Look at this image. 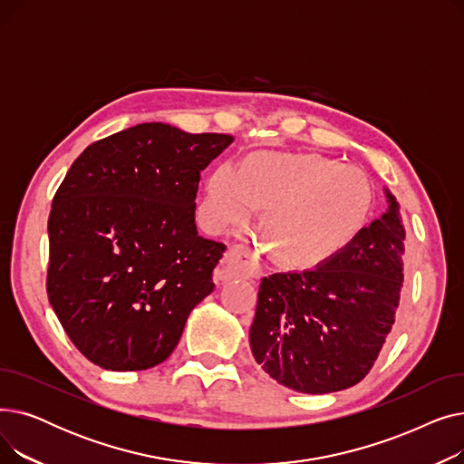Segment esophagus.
Listing matches in <instances>:
<instances>
[{"mask_svg":"<svg viewBox=\"0 0 464 464\" xmlns=\"http://www.w3.org/2000/svg\"><path fill=\"white\" fill-rule=\"evenodd\" d=\"M261 275H263V266L256 257V254L246 246L235 245L227 250L226 257L216 266L214 278L216 282H226L237 276L259 278Z\"/></svg>","mask_w":464,"mask_h":464,"instance_id":"obj_1","label":"esophagus"}]
</instances>
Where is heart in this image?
Segmentation results:
<instances>
[{
  "instance_id": "heart-1",
  "label": "heart",
  "mask_w": 464,
  "mask_h": 464,
  "mask_svg": "<svg viewBox=\"0 0 464 464\" xmlns=\"http://www.w3.org/2000/svg\"><path fill=\"white\" fill-rule=\"evenodd\" d=\"M371 188L359 169L315 154L256 152L240 169L219 163L207 180L201 216L212 229L250 222L280 261L315 266L344 250L369 212Z\"/></svg>"
}]
</instances>
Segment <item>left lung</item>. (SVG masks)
I'll list each match as a JSON object with an SVG mask.
<instances>
[{
  "instance_id": "8db88e82",
  "label": "left lung",
  "mask_w": 464,
  "mask_h": 464,
  "mask_svg": "<svg viewBox=\"0 0 464 464\" xmlns=\"http://www.w3.org/2000/svg\"><path fill=\"white\" fill-rule=\"evenodd\" d=\"M387 210L329 261L261 278L250 348L261 369L299 393L343 392L369 374L395 324L404 226Z\"/></svg>"
}]
</instances>
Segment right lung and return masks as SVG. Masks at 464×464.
<instances>
[{"mask_svg": "<svg viewBox=\"0 0 464 464\" xmlns=\"http://www.w3.org/2000/svg\"><path fill=\"white\" fill-rule=\"evenodd\" d=\"M233 142L150 121L90 144L48 218L46 294L71 343L105 371H146L212 294L226 245L195 226L201 170Z\"/></svg>", "mask_w": 464, "mask_h": 464, "instance_id": "add662e5", "label": "right lung"}]
</instances>
